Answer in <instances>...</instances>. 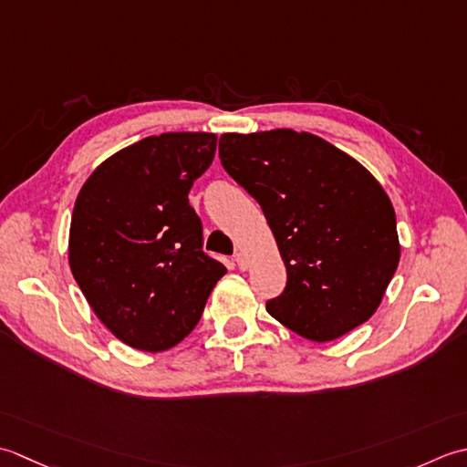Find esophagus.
Masks as SVG:
<instances>
[{"instance_id": "obj_1", "label": "esophagus", "mask_w": 467, "mask_h": 467, "mask_svg": "<svg viewBox=\"0 0 467 467\" xmlns=\"http://www.w3.org/2000/svg\"><path fill=\"white\" fill-rule=\"evenodd\" d=\"M234 260H235V264H237V268H240V270H245V268H247V258H245V254H242V252H237V254L234 255Z\"/></svg>"}]
</instances>
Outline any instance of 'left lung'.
<instances>
[{
  "label": "left lung",
  "instance_id": "obj_1",
  "mask_svg": "<svg viewBox=\"0 0 467 467\" xmlns=\"http://www.w3.org/2000/svg\"><path fill=\"white\" fill-rule=\"evenodd\" d=\"M220 159L260 203L286 265V288L265 310L317 342L373 317L401 252L377 179L325 139L290 129L227 132Z\"/></svg>",
  "mask_w": 467,
  "mask_h": 467
}]
</instances>
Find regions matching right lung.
I'll use <instances>...</instances> for the list:
<instances>
[{
    "label": "right lung",
    "instance_id": "add662e5",
    "mask_svg": "<svg viewBox=\"0 0 467 467\" xmlns=\"http://www.w3.org/2000/svg\"><path fill=\"white\" fill-rule=\"evenodd\" d=\"M212 132H163L104 161L82 185L70 270L90 308L125 345L159 353L183 340L227 272L203 252L189 189L212 165Z\"/></svg>",
    "mask_w": 467,
    "mask_h": 467
}]
</instances>
